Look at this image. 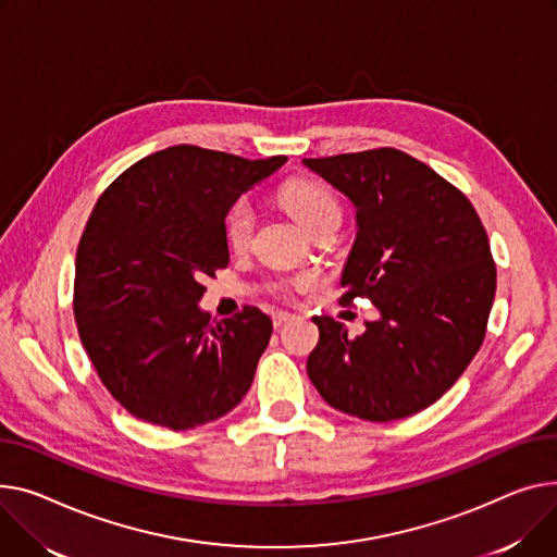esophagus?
Instances as JSON below:
<instances>
[{
  "instance_id": "obj_1",
  "label": "esophagus",
  "mask_w": 557,
  "mask_h": 557,
  "mask_svg": "<svg viewBox=\"0 0 557 557\" xmlns=\"http://www.w3.org/2000/svg\"><path fill=\"white\" fill-rule=\"evenodd\" d=\"M295 315L293 313H288V311H275L273 313V324H275V329H280L282 324H286L288 320H293Z\"/></svg>"
}]
</instances>
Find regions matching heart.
Here are the masks:
<instances>
[{
	"label": "heart",
	"instance_id": "heart-1",
	"mask_svg": "<svg viewBox=\"0 0 557 557\" xmlns=\"http://www.w3.org/2000/svg\"><path fill=\"white\" fill-rule=\"evenodd\" d=\"M280 201L282 206L300 221L302 228L309 231L315 221H320L322 216L329 214H341V206L336 201L324 185L315 183V181H290L286 183L282 193H280ZM252 208L248 206V201L239 199L233 203V208L226 214V239L233 248H244L250 242L252 235ZM311 277L302 275L295 280V286H309Z\"/></svg>",
	"mask_w": 557,
	"mask_h": 557
}]
</instances>
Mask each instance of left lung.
<instances>
[{
    "mask_svg": "<svg viewBox=\"0 0 557 557\" xmlns=\"http://www.w3.org/2000/svg\"><path fill=\"white\" fill-rule=\"evenodd\" d=\"M356 212L341 302H374L362 336L315 315L307 374L336 410L364 421L412 417L446 394L486 336L497 271L472 203L410 154L381 147L305 159Z\"/></svg>",
    "mask_w": 557,
    "mask_h": 557,
    "instance_id": "8db88e82",
    "label": "left lung"
}]
</instances>
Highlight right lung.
Wrapping results in <instances>:
<instances>
[{
	"label": "right lung",
	"mask_w": 557,
	"mask_h": 557,
	"mask_svg": "<svg viewBox=\"0 0 557 557\" xmlns=\"http://www.w3.org/2000/svg\"><path fill=\"white\" fill-rule=\"evenodd\" d=\"M284 163L174 145L125 170L94 206L73 313L102 385L136 419L190 430L250 389L273 322L246 307L210 324L201 280L228 267L233 203Z\"/></svg>",
	"instance_id": "1"
}]
</instances>
